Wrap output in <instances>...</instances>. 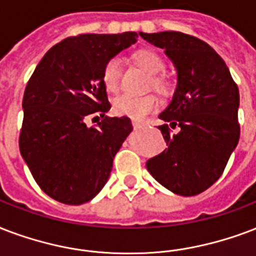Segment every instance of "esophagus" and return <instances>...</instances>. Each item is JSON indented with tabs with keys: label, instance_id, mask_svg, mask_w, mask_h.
Here are the masks:
<instances>
[{
	"label": "esophagus",
	"instance_id": "obj_1",
	"mask_svg": "<svg viewBox=\"0 0 256 256\" xmlns=\"http://www.w3.org/2000/svg\"><path fill=\"white\" fill-rule=\"evenodd\" d=\"M132 128H141L142 124H141V122H138V120H132Z\"/></svg>",
	"mask_w": 256,
	"mask_h": 256
}]
</instances>
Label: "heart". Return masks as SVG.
Returning a JSON list of instances; mask_svg holds the SVG:
<instances>
[{
	"label": "heart",
	"mask_w": 256,
	"mask_h": 256,
	"mask_svg": "<svg viewBox=\"0 0 256 256\" xmlns=\"http://www.w3.org/2000/svg\"><path fill=\"white\" fill-rule=\"evenodd\" d=\"M132 58L138 66L149 72L152 76V84L157 90H166L168 79L161 74L165 70V60L162 56L153 50H140L134 52ZM122 75V62L120 58H111L104 64L102 72L103 84L107 91L115 92L120 87ZM114 111L118 115L128 116L132 120H141L146 115L157 110L158 100L153 95L148 96H132L128 94H122L116 96L112 103Z\"/></svg>",
	"instance_id": "1"
}]
</instances>
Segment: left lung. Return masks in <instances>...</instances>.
<instances>
[{
  "label": "left lung",
  "instance_id": "1",
  "mask_svg": "<svg viewBox=\"0 0 256 256\" xmlns=\"http://www.w3.org/2000/svg\"><path fill=\"white\" fill-rule=\"evenodd\" d=\"M174 64L177 87L158 126L166 142L162 153L148 160L156 180L180 196H196L223 174L240 136L239 90L224 60L212 46L181 32L144 33ZM180 132L170 136L167 124Z\"/></svg>",
  "mask_w": 256,
  "mask_h": 256
}]
</instances>
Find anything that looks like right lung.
Instances as JSON below:
<instances>
[{"mask_svg":"<svg viewBox=\"0 0 256 256\" xmlns=\"http://www.w3.org/2000/svg\"><path fill=\"white\" fill-rule=\"evenodd\" d=\"M136 32L79 34L50 48L37 64L22 99L20 152L33 178L56 202L80 206L102 190L112 161L132 132L111 108L103 84L107 60L136 42ZM100 114L96 128L85 120Z\"/></svg>","mask_w":256,"mask_h":256,"instance_id":"1","label":"right lung"}]
</instances>
